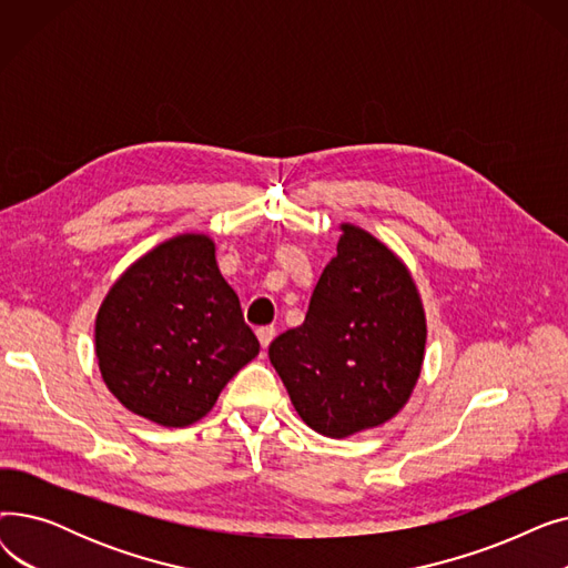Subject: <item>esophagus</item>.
Wrapping results in <instances>:
<instances>
[{
  "label": "esophagus",
  "mask_w": 568,
  "mask_h": 568,
  "mask_svg": "<svg viewBox=\"0 0 568 568\" xmlns=\"http://www.w3.org/2000/svg\"><path fill=\"white\" fill-rule=\"evenodd\" d=\"M257 338H260V345L266 349L268 345H272V341L276 338V329H274V326H260Z\"/></svg>",
  "instance_id": "obj_1"
}]
</instances>
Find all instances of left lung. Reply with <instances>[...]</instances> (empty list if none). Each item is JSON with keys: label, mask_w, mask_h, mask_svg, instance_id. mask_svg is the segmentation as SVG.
Instances as JSON below:
<instances>
[{"label": "left lung", "mask_w": 568, "mask_h": 568, "mask_svg": "<svg viewBox=\"0 0 568 568\" xmlns=\"http://www.w3.org/2000/svg\"><path fill=\"white\" fill-rule=\"evenodd\" d=\"M341 230L304 324L268 345L296 414L336 439L377 428L405 407L428 334L405 262L371 232L352 223Z\"/></svg>", "instance_id": "left-lung-1"}]
</instances>
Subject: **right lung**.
I'll use <instances>...</instances> for the list:
<instances>
[{"mask_svg": "<svg viewBox=\"0 0 568 568\" xmlns=\"http://www.w3.org/2000/svg\"><path fill=\"white\" fill-rule=\"evenodd\" d=\"M94 341L110 394L168 428L200 422L260 352L214 239L197 232L168 239L114 281Z\"/></svg>", "mask_w": 568, "mask_h": 568, "instance_id": "1", "label": "right lung"}]
</instances>
